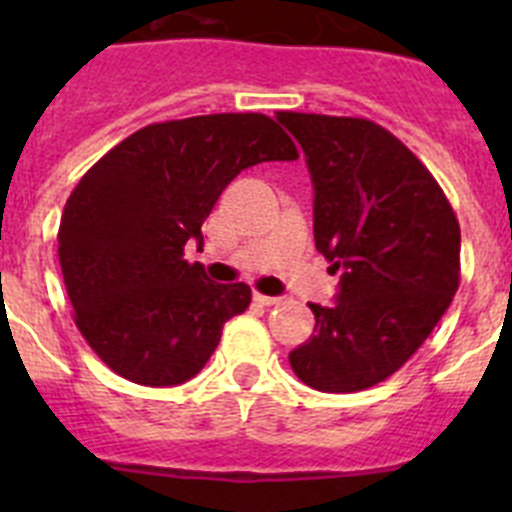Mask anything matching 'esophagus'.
Masks as SVG:
<instances>
[{
	"label": "esophagus",
	"mask_w": 512,
	"mask_h": 512,
	"mask_svg": "<svg viewBox=\"0 0 512 512\" xmlns=\"http://www.w3.org/2000/svg\"><path fill=\"white\" fill-rule=\"evenodd\" d=\"M253 302H256V305L271 307V305H279V302H282V297H266V295H259V292H253Z\"/></svg>",
	"instance_id": "esophagus-1"
}]
</instances>
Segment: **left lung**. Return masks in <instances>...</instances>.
Instances as JSON below:
<instances>
[{
	"label": "left lung",
	"mask_w": 512,
	"mask_h": 512,
	"mask_svg": "<svg viewBox=\"0 0 512 512\" xmlns=\"http://www.w3.org/2000/svg\"><path fill=\"white\" fill-rule=\"evenodd\" d=\"M307 156L315 248L341 269L336 305H312L315 333L289 354L320 392L384 382L431 336L459 289L451 202L400 138L366 117L277 112Z\"/></svg>",
	"instance_id": "8db88e82"
}]
</instances>
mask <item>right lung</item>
Returning <instances> with one entry per match:
<instances>
[{"instance_id": "1", "label": "right lung", "mask_w": 512, "mask_h": 512, "mask_svg": "<svg viewBox=\"0 0 512 512\" xmlns=\"http://www.w3.org/2000/svg\"><path fill=\"white\" fill-rule=\"evenodd\" d=\"M297 156L271 117L220 112L146 125L81 176L58 261L76 328L112 372L171 387L207 364L251 287L210 282L184 246L202 243V223L243 169Z\"/></svg>"}]
</instances>
